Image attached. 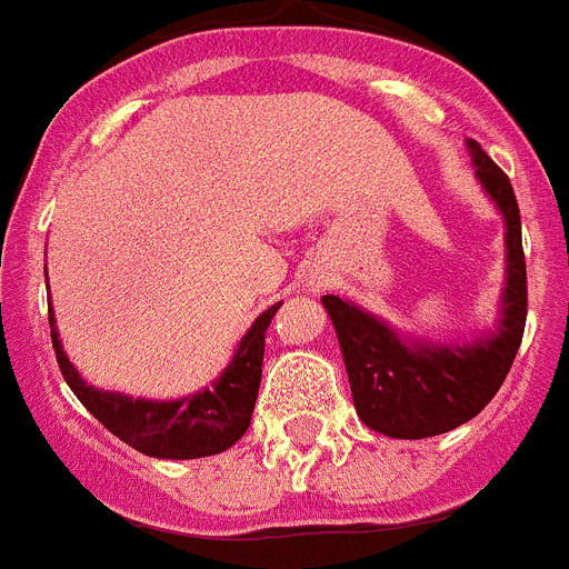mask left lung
I'll return each mask as SVG.
<instances>
[{"instance_id": "left-lung-1", "label": "left lung", "mask_w": 569, "mask_h": 569, "mask_svg": "<svg viewBox=\"0 0 569 569\" xmlns=\"http://www.w3.org/2000/svg\"><path fill=\"white\" fill-rule=\"evenodd\" d=\"M481 188L505 216L507 288L496 330L472 345L401 339L387 321L339 296H321L333 319L359 419L390 439H427L479 416L499 393L519 353L527 321L521 216L505 170L479 142H467Z\"/></svg>"}]
</instances>
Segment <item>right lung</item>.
Listing matches in <instances>:
<instances>
[{
    "label": "right lung",
    "instance_id": "1",
    "mask_svg": "<svg viewBox=\"0 0 569 569\" xmlns=\"http://www.w3.org/2000/svg\"><path fill=\"white\" fill-rule=\"evenodd\" d=\"M44 279H48V270H44ZM279 308L281 301L250 325L244 339L236 347L233 359L224 367V373L213 381V387H204L202 393L176 401L133 399V396L104 393L84 385L77 367L64 356L53 308H48V321L64 381L110 433L153 459H202V456L224 453L250 427L256 396H259L261 361H264V333Z\"/></svg>",
    "mask_w": 569,
    "mask_h": 569
}]
</instances>
